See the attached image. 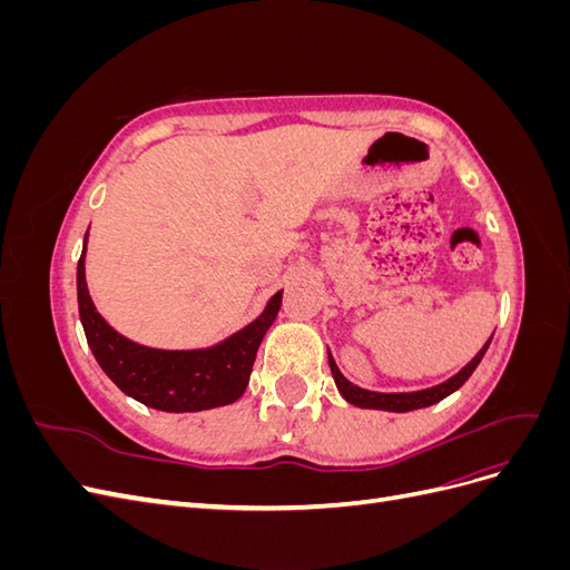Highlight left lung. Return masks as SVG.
I'll return each mask as SVG.
<instances>
[{
  "mask_svg": "<svg viewBox=\"0 0 570 570\" xmlns=\"http://www.w3.org/2000/svg\"><path fill=\"white\" fill-rule=\"evenodd\" d=\"M492 337L488 340L485 347H482L475 358L471 361L469 366H463L454 377H450V381L438 385V387H430V390H421V392H371V390H361L356 387L354 383H350L347 377H344L337 368V364L333 361L331 352H327V364H331V371H333V377H335V385L340 390V394L347 400L350 404L354 406H361V409H383V411H413V409H423V406H430L435 404L440 400H444L446 394H452L454 390H459L465 381H469L471 373L478 368L480 358L485 356L488 347H490Z\"/></svg>",
  "mask_w": 570,
  "mask_h": 570,
  "instance_id": "left-lung-1",
  "label": "left lung"
}]
</instances>
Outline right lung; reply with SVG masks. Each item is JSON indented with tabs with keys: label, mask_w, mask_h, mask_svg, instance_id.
I'll return each instance as SVG.
<instances>
[{
	"label": "right lung",
	"mask_w": 570,
	"mask_h": 570,
	"mask_svg": "<svg viewBox=\"0 0 570 570\" xmlns=\"http://www.w3.org/2000/svg\"><path fill=\"white\" fill-rule=\"evenodd\" d=\"M281 304L283 292L271 297L254 323L212 350H151L118 335L97 314L85 283V249L78 258V312L97 364L120 392L159 411H204L233 404L249 383L258 344L278 316Z\"/></svg>",
	"instance_id": "right-lung-1"
}]
</instances>
